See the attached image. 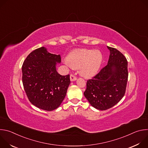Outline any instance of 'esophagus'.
I'll return each instance as SVG.
<instances>
[{"mask_svg": "<svg viewBox=\"0 0 148 148\" xmlns=\"http://www.w3.org/2000/svg\"><path fill=\"white\" fill-rule=\"evenodd\" d=\"M76 79H77V77L74 75H73V74L70 75V80H71V81H74Z\"/></svg>", "mask_w": 148, "mask_h": 148, "instance_id": "1", "label": "esophagus"}]
</instances>
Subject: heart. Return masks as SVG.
Masks as SVG:
<instances>
[{
    "mask_svg": "<svg viewBox=\"0 0 148 148\" xmlns=\"http://www.w3.org/2000/svg\"><path fill=\"white\" fill-rule=\"evenodd\" d=\"M102 61V54L100 51L81 49L70 54L66 63L70 67L79 68L82 76L91 77L98 72Z\"/></svg>",
    "mask_w": 148,
    "mask_h": 148,
    "instance_id": "obj_1",
    "label": "heart"
}]
</instances>
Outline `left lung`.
Instances as JSON below:
<instances>
[{
	"mask_svg": "<svg viewBox=\"0 0 148 148\" xmlns=\"http://www.w3.org/2000/svg\"><path fill=\"white\" fill-rule=\"evenodd\" d=\"M107 48L110 51L107 65L87 81L84 92L90 103L99 110L111 108L123 98L128 77L125 57L115 48Z\"/></svg>",
	"mask_w": 148,
	"mask_h": 148,
	"instance_id": "left-lung-1",
	"label": "left lung"
}]
</instances>
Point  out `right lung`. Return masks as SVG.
<instances>
[{"instance_id": "add662e5", "label": "right lung", "mask_w": 148, "mask_h": 148, "mask_svg": "<svg viewBox=\"0 0 148 148\" xmlns=\"http://www.w3.org/2000/svg\"><path fill=\"white\" fill-rule=\"evenodd\" d=\"M60 55L50 53L45 47L30 53L22 66V82L30 102L37 108L50 111L64 100L70 84V75L56 70Z\"/></svg>"}]
</instances>
